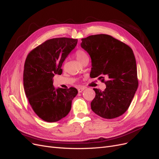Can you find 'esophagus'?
Listing matches in <instances>:
<instances>
[{"mask_svg":"<svg viewBox=\"0 0 159 159\" xmlns=\"http://www.w3.org/2000/svg\"><path fill=\"white\" fill-rule=\"evenodd\" d=\"M84 89H85V88H84V87H81V88H78V92H79V93L82 92V91H83Z\"/></svg>","mask_w":159,"mask_h":159,"instance_id":"obj_1","label":"esophagus"}]
</instances>
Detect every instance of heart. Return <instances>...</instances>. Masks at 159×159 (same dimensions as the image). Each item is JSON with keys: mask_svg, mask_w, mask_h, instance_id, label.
Listing matches in <instances>:
<instances>
[{"mask_svg": "<svg viewBox=\"0 0 159 159\" xmlns=\"http://www.w3.org/2000/svg\"><path fill=\"white\" fill-rule=\"evenodd\" d=\"M75 56L76 57L77 60H78L79 62H80V63H81V62L86 59H89L87 53L82 50H77L75 53Z\"/></svg>", "mask_w": 159, "mask_h": 159, "instance_id": "heart-1", "label": "heart"}]
</instances>
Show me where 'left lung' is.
Here are the masks:
<instances>
[{
    "instance_id": "obj_1",
    "label": "left lung",
    "mask_w": 159,
    "mask_h": 159,
    "mask_svg": "<svg viewBox=\"0 0 159 159\" xmlns=\"http://www.w3.org/2000/svg\"><path fill=\"white\" fill-rule=\"evenodd\" d=\"M81 41V48L91 59L90 77H99L106 85L103 91L93 88L95 97L91 103V109L105 119L121 116L129 107L139 85L133 50L107 34L91 35Z\"/></svg>"
}]
</instances>
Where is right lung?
<instances>
[{
  "label": "right lung",
  "instance_id": "right-lung-1",
  "mask_svg": "<svg viewBox=\"0 0 159 159\" xmlns=\"http://www.w3.org/2000/svg\"><path fill=\"white\" fill-rule=\"evenodd\" d=\"M78 39L56 38L48 40L28 54L24 67V89L32 109L42 120L56 122L71 110L78 94L76 88L55 89L53 78L61 75L66 57L76 46Z\"/></svg>",
  "mask_w": 159,
  "mask_h": 159
}]
</instances>
